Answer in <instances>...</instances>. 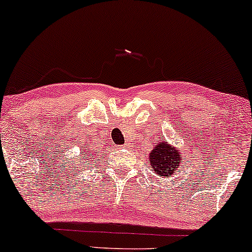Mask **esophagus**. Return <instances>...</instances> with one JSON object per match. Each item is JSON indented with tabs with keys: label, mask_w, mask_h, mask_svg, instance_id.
<instances>
[{
	"label": "esophagus",
	"mask_w": 252,
	"mask_h": 252,
	"mask_svg": "<svg viewBox=\"0 0 252 252\" xmlns=\"http://www.w3.org/2000/svg\"><path fill=\"white\" fill-rule=\"evenodd\" d=\"M120 149H128V146H126V144L121 145V146H120Z\"/></svg>",
	"instance_id": "obj_1"
}]
</instances>
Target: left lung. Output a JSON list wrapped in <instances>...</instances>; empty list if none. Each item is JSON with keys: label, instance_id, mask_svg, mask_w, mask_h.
I'll list each match as a JSON object with an SVG mask.
<instances>
[{"label": "left lung", "instance_id": "1", "mask_svg": "<svg viewBox=\"0 0 252 252\" xmlns=\"http://www.w3.org/2000/svg\"><path fill=\"white\" fill-rule=\"evenodd\" d=\"M151 166L159 176L170 177L177 167L183 163L181 156L173 146H170L166 141L159 142L149 156Z\"/></svg>", "mask_w": 252, "mask_h": 252}]
</instances>
